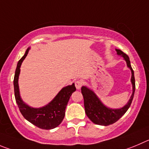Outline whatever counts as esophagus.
Here are the masks:
<instances>
[{"instance_id": "esophagus-1", "label": "esophagus", "mask_w": 149, "mask_h": 149, "mask_svg": "<svg viewBox=\"0 0 149 149\" xmlns=\"http://www.w3.org/2000/svg\"><path fill=\"white\" fill-rule=\"evenodd\" d=\"M82 85H83V81H81V80H78V81H75V86H76L77 90H80L81 87H82Z\"/></svg>"}]
</instances>
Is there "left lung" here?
<instances>
[{"label": "left lung", "mask_w": 149, "mask_h": 149, "mask_svg": "<svg viewBox=\"0 0 149 149\" xmlns=\"http://www.w3.org/2000/svg\"><path fill=\"white\" fill-rule=\"evenodd\" d=\"M116 51L118 55H120L124 58L127 66L130 68L132 71L131 81L132 83L133 93L127 104L120 109H109L104 106L92 90L86 87H81V93L84 97L86 115L91 120L92 122H93L95 124L101 125V126H108V125L115 123L126 113L131 105L132 101L134 98V91H135V79H134V70L132 68L129 56L120 50L116 49Z\"/></svg>", "instance_id": "1"}]
</instances>
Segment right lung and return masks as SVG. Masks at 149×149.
<instances>
[{
    "instance_id": "right-lung-1",
    "label": "right lung",
    "mask_w": 149,
    "mask_h": 149,
    "mask_svg": "<svg viewBox=\"0 0 149 149\" xmlns=\"http://www.w3.org/2000/svg\"><path fill=\"white\" fill-rule=\"evenodd\" d=\"M28 48L23 57L19 60L15 70L14 78L15 96L20 112L25 118L34 126L42 129H52L59 126L64 119L65 109L73 92L76 91L75 84L67 86L62 88L57 95L45 107L42 108L30 107L25 104L20 98L18 86V78L20 71V66L23 59L29 52Z\"/></svg>"
}]
</instances>
